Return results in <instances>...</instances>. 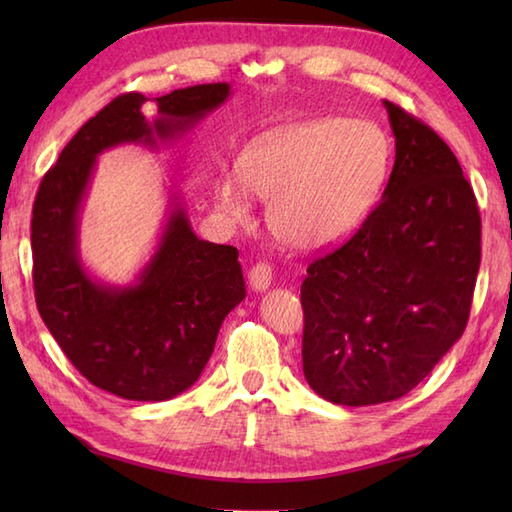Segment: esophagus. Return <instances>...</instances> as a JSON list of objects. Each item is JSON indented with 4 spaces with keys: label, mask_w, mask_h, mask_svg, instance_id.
<instances>
[{
    "label": "esophagus",
    "mask_w": 512,
    "mask_h": 512,
    "mask_svg": "<svg viewBox=\"0 0 512 512\" xmlns=\"http://www.w3.org/2000/svg\"><path fill=\"white\" fill-rule=\"evenodd\" d=\"M248 279H250V286L255 290L259 292L266 290L270 286V281H273V266L268 262H257L253 268H250Z\"/></svg>",
    "instance_id": "1"
}]
</instances>
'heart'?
Returning a JSON list of instances; mask_svg holds the SVG:
<instances>
[{
  "mask_svg": "<svg viewBox=\"0 0 512 512\" xmlns=\"http://www.w3.org/2000/svg\"><path fill=\"white\" fill-rule=\"evenodd\" d=\"M391 143L365 118H319L275 129L250 145L239 173H222L217 202L235 220L248 215L253 191L270 200L273 233L299 250L350 237L385 187Z\"/></svg>",
  "mask_w": 512,
  "mask_h": 512,
  "instance_id": "1",
  "label": "heart"
}]
</instances>
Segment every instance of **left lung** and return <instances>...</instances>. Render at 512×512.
Listing matches in <instances>:
<instances>
[{
  "instance_id": "left-lung-1",
  "label": "left lung",
  "mask_w": 512,
  "mask_h": 512,
  "mask_svg": "<svg viewBox=\"0 0 512 512\" xmlns=\"http://www.w3.org/2000/svg\"><path fill=\"white\" fill-rule=\"evenodd\" d=\"M383 103L396 138L383 198L301 284L303 374L347 407L396 400L429 376L466 328L482 257L458 158L429 125Z\"/></svg>"
}]
</instances>
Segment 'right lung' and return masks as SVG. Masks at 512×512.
<instances>
[{
  "label": "right lung",
  "mask_w": 512,
  "mask_h": 512,
  "mask_svg": "<svg viewBox=\"0 0 512 512\" xmlns=\"http://www.w3.org/2000/svg\"><path fill=\"white\" fill-rule=\"evenodd\" d=\"M228 94V83L173 90L154 99V123L143 114V94L116 96L74 134L39 184L30 224L39 314L70 363L114 396L160 402L189 389L246 288L237 248L204 242L184 209L169 215L134 286H105L85 273L76 237L96 156L114 145L176 138Z\"/></svg>",
  "instance_id": "1"
}]
</instances>
